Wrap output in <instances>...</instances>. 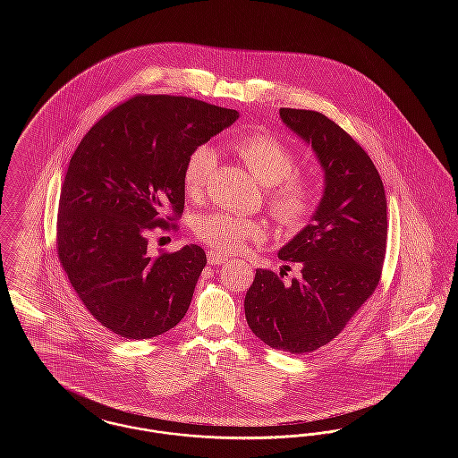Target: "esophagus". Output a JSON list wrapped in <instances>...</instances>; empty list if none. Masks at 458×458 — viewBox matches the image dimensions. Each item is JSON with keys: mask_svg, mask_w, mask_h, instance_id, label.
Here are the masks:
<instances>
[{"mask_svg": "<svg viewBox=\"0 0 458 458\" xmlns=\"http://www.w3.org/2000/svg\"><path fill=\"white\" fill-rule=\"evenodd\" d=\"M226 261H228V258L221 256V254L215 252V250H209V252H208V262H209L211 266H221V264H225Z\"/></svg>", "mask_w": 458, "mask_h": 458, "instance_id": "1", "label": "esophagus"}]
</instances>
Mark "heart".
<instances>
[{"mask_svg":"<svg viewBox=\"0 0 458 458\" xmlns=\"http://www.w3.org/2000/svg\"><path fill=\"white\" fill-rule=\"evenodd\" d=\"M233 149L262 185L275 187L271 192L275 216L288 226L302 225L314 208V194L310 185L292 176L297 168L293 153L266 131L240 135L233 140ZM216 161L218 153L209 144H199L189 154L182 176L187 196L196 197L202 192ZM194 232L202 242L226 254H237L245 249L249 240H262L266 235L261 221L226 211L200 215Z\"/></svg>","mask_w":458,"mask_h":458,"instance_id":"obj_1","label":"heart"}]
</instances>
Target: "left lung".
<instances>
[{
  "instance_id": "8db88e82",
  "label": "left lung",
  "mask_w": 458,
  "mask_h": 458,
  "mask_svg": "<svg viewBox=\"0 0 458 458\" xmlns=\"http://www.w3.org/2000/svg\"><path fill=\"white\" fill-rule=\"evenodd\" d=\"M288 131L310 146L323 196L304 228L278 250L301 276L256 269L243 307L252 333L276 350L307 353L329 344L376 290L386 252V196L366 151L327 116L280 109Z\"/></svg>"
}]
</instances>
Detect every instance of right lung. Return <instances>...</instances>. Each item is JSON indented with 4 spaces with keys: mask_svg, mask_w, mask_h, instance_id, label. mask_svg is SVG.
I'll use <instances>...</instances> for the list:
<instances>
[{
    "mask_svg": "<svg viewBox=\"0 0 458 458\" xmlns=\"http://www.w3.org/2000/svg\"><path fill=\"white\" fill-rule=\"evenodd\" d=\"M239 116L182 96H135L101 118L72 156L58 256L89 312L122 338L163 335L189 310L204 250L189 243L154 258L148 233L166 226L163 215L183 213L189 154Z\"/></svg>",
    "mask_w": 458,
    "mask_h": 458,
    "instance_id": "1",
    "label": "right lung"
}]
</instances>
